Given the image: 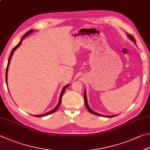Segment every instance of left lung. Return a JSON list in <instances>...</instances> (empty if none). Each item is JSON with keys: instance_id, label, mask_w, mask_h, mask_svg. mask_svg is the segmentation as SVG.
I'll return each instance as SVG.
<instances>
[{"instance_id": "1", "label": "left lung", "mask_w": 150, "mask_h": 150, "mask_svg": "<svg viewBox=\"0 0 150 150\" xmlns=\"http://www.w3.org/2000/svg\"><path fill=\"white\" fill-rule=\"evenodd\" d=\"M128 38H129L130 39H132V40L134 42H136L135 39H134V37H133L132 35H130V34H128ZM84 103H85V105H86V108H87V109H88V111L89 112H91V113H92V114H93V115H98V116H100V117H109V118H111V117H115V115H114V116H105V115H101V114L97 113V112H94L93 111H92V110H91V109L90 108V107H89V106H88V101H87V98H86V94L85 91H84Z\"/></svg>"}]
</instances>
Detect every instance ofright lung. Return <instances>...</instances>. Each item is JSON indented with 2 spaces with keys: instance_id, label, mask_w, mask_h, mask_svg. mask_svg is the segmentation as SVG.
<instances>
[{
  "instance_id": "add662e5",
  "label": "right lung",
  "mask_w": 150,
  "mask_h": 150,
  "mask_svg": "<svg viewBox=\"0 0 150 150\" xmlns=\"http://www.w3.org/2000/svg\"><path fill=\"white\" fill-rule=\"evenodd\" d=\"M32 31H33V30H30V31H28L27 33H25L24 34V35H23V37L22 38V39H21V40H20V43H18L16 46H15V47H14V49H12V51H11V53H10V57H9V59H8V61L7 67H6V84H7V72H8V66H9V64H10V59H11V57H12V54H13V53H14V52L15 50L16 49L18 48V47L20 45L21 43H22V39H23V38H24L25 37L27 36V35H28V34L31 33V32H32ZM68 85H67L66 86H64V87L63 88L62 90V91H61V93H60V99H59V103H58V105H57V107H55V108H54V109H52V111H49V112H47V113L44 114V115H36V116H35V117H44V116H46V115H48L51 114V113H52V112H54L55 111H57V109H58V108H59V107L60 103H61V101H62V96H63V94H64V91H65V90H66V89H67V88L68 87Z\"/></svg>"
}]
</instances>
